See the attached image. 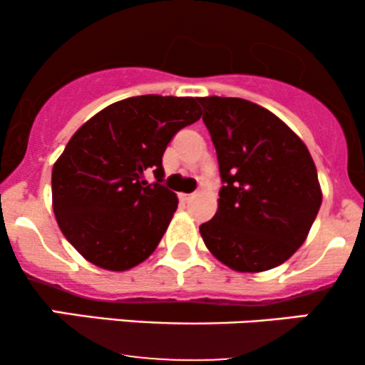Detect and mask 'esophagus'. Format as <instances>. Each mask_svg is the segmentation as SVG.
Instances as JSON below:
<instances>
[{
  "label": "esophagus",
  "instance_id": "obj_1",
  "mask_svg": "<svg viewBox=\"0 0 365 365\" xmlns=\"http://www.w3.org/2000/svg\"><path fill=\"white\" fill-rule=\"evenodd\" d=\"M192 197H194V194H180V200H182V202H188Z\"/></svg>",
  "mask_w": 365,
  "mask_h": 365
}]
</instances>
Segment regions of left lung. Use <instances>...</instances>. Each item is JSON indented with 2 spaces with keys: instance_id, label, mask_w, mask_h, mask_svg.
<instances>
[{
  "instance_id": "8db88e82",
  "label": "left lung",
  "mask_w": 365,
  "mask_h": 365,
  "mask_svg": "<svg viewBox=\"0 0 365 365\" xmlns=\"http://www.w3.org/2000/svg\"><path fill=\"white\" fill-rule=\"evenodd\" d=\"M220 165L217 212L199 226L228 267L259 273L304 244L321 207L307 148L273 113L238 98H199Z\"/></svg>"
}]
</instances>
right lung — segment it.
I'll return each mask as SVG.
<instances>
[{
    "label": "right lung",
    "instance_id": "1",
    "mask_svg": "<svg viewBox=\"0 0 365 365\" xmlns=\"http://www.w3.org/2000/svg\"><path fill=\"white\" fill-rule=\"evenodd\" d=\"M200 115L194 98L137 96L110 104L73 133L53 166V209L87 261L125 271L154 252L178 206L163 185V154ZM148 170L156 182L147 183Z\"/></svg>",
    "mask_w": 365,
    "mask_h": 365
}]
</instances>
